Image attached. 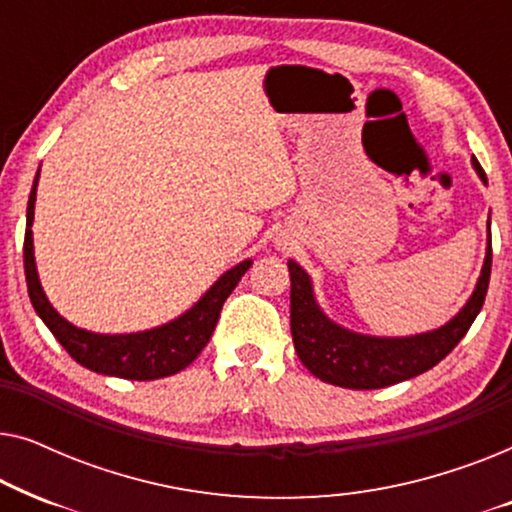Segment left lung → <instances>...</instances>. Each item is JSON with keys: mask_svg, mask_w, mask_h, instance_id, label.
<instances>
[{"mask_svg": "<svg viewBox=\"0 0 512 512\" xmlns=\"http://www.w3.org/2000/svg\"><path fill=\"white\" fill-rule=\"evenodd\" d=\"M478 177L487 184L478 160ZM492 221H487V254L478 284L457 317L433 331L405 338H377L354 333L335 324L314 298L312 279L296 261H289L291 275V335L298 359L321 382L345 389H382L431 370L445 359L478 317L485 303L492 275Z\"/></svg>", "mask_w": 512, "mask_h": 512, "instance_id": "1", "label": "left lung"}]
</instances>
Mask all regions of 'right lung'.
Masks as SVG:
<instances>
[{"label":"right lung","mask_w":512,"mask_h":512,"mask_svg":"<svg viewBox=\"0 0 512 512\" xmlns=\"http://www.w3.org/2000/svg\"><path fill=\"white\" fill-rule=\"evenodd\" d=\"M41 172V167H39ZM39 172L34 177L30 200H27V223H25V279L27 293H30L34 312L55 335V340L67 349L76 363L83 368L93 370L100 375L123 377V380H158L184 370L188 363L198 359V354L212 338L216 321H219L221 307L226 298L240 282L244 272L251 268V261L237 263L235 268L216 279L209 291L195 303L191 310L179 314L177 319L167 321L163 326L151 328V331L139 333H118L104 335L93 333L86 328L69 324L60 317L58 310L48 303L44 289H41L37 263H34V240H32V221H34V200H37Z\"/></svg>","instance_id":"obj_1"}]
</instances>
